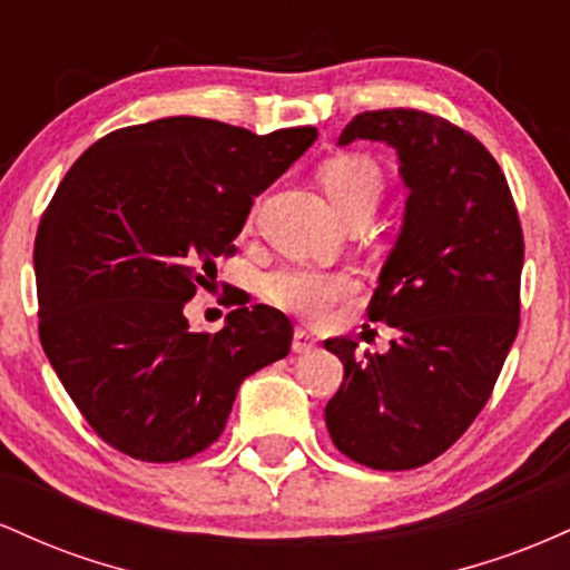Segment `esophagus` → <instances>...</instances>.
<instances>
[{
  "instance_id": "esophagus-1",
  "label": "esophagus",
  "mask_w": 570,
  "mask_h": 570,
  "mask_svg": "<svg viewBox=\"0 0 570 570\" xmlns=\"http://www.w3.org/2000/svg\"><path fill=\"white\" fill-rule=\"evenodd\" d=\"M313 348H316V337H313L307 330H294L292 351L294 353H311Z\"/></svg>"
}]
</instances>
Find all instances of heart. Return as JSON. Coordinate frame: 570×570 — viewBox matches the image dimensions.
Masks as SVG:
<instances>
[{
  "label": "heart",
  "mask_w": 570,
  "mask_h": 570,
  "mask_svg": "<svg viewBox=\"0 0 570 570\" xmlns=\"http://www.w3.org/2000/svg\"><path fill=\"white\" fill-rule=\"evenodd\" d=\"M326 198L335 206L337 217L353 206H377L383 193V174L367 155L348 153L324 160L318 168ZM356 289V281L345 273L313 271V267H286L267 278V297L284 311L305 318H322L332 305Z\"/></svg>",
  "instance_id": "1"
}]
</instances>
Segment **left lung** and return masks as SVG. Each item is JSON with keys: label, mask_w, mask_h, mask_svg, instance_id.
Returning <instances> with one entry per match:
<instances>
[{"label": "left lung", "mask_w": 570, "mask_h": 570, "mask_svg": "<svg viewBox=\"0 0 570 570\" xmlns=\"http://www.w3.org/2000/svg\"><path fill=\"white\" fill-rule=\"evenodd\" d=\"M396 149L407 187L402 230L370 303L394 326L385 353L324 340L345 377L326 404L332 442L351 461L402 472L434 461L485 407L520 326V219L493 155L417 109L356 115L337 144Z\"/></svg>", "instance_id": "obj_1"}]
</instances>
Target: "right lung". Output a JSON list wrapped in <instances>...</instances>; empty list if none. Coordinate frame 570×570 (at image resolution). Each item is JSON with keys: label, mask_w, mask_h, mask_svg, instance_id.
<instances>
[{"label": "right lung", "mask_w": 570, "mask_h": 570, "mask_svg": "<svg viewBox=\"0 0 570 570\" xmlns=\"http://www.w3.org/2000/svg\"><path fill=\"white\" fill-rule=\"evenodd\" d=\"M316 128L257 136L203 117L112 130L85 149L37 230L39 340L104 442L181 461L225 431L240 383L289 353L271 305L227 313L214 335L185 316L217 278L252 203L316 141Z\"/></svg>", "instance_id": "add662e5"}]
</instances>
